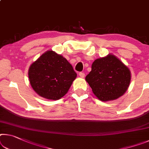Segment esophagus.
Listing matches in <instances>:
<instances>
[{
    "mask_svg": "<svg viewBox=\"0 0 149 149\" xmlns=\"http://www.w3.org/2000/svg\"><path fill=\"white\" fill-rule=\"evenodd\" d=\"M79 75L81 77H85V74H84V73H83V72H80L79 74Z\"/></svg>",
    "mask_w": 149,
    "mask_h": 149,
    "instance_id": "1",
    "label": "esophagus"
}]
</instances>
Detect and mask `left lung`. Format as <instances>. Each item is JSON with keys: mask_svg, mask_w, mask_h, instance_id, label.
<instances>
[{"mask_svg": "<svg viewBox=\"0 0 149 149\" xmlns=\"http://www.w3.org/2000/svg\"><path fill=\"white\" fill-rule=\"evenodd\" d=\"M128 68L113 54L98 58L91 65L86 80L99 100L112 101L125 93L131 82Z\"/></svg>", "mask_w": 149, "mask_h": 149, "instance_id": "1", "label": "left lung"}]
</instances>
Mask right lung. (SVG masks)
Returning a JSON list of instances; mask_svg holds the SVG:
<instances>
[{
    "mask_svg": "<svg viewBox=\"0 0 149 149\" xmlns=\"http://www.w3.org/2000/svg\"><path fill=\"white\" fill-rule=\"evenodd\" d=\"M77 74L62 56L52 50L44 53L28 70L30 85L42 97L58 100L69 90Z\"/></svg>",
    "mask_w": 149,
    "mask_h": 149,
    "instance_id": "obj_1",
    "label": "right lung"
}]
</instances>
